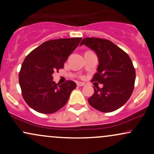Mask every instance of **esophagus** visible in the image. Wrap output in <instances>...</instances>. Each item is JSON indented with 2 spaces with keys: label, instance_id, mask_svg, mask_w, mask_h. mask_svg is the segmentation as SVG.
<instances>
[{
  "label": "esophagus",
  "instance_id": "esophagus-1",
  "mask_svg": "<svg viewBox=\"0 0 154 154\" xmlns=\"http://www.w3.org/2000/svg\"><path fill=\"white\" fill-rule=\"evenodd\" d=\"M77 85L79 86V87H82V86H84L85 85V83L84 82H77Z\"/></svg>",
  "mask_w": 154,
  "mask_h": 154
}]
</instances>
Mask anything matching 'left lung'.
Returning <instances> with one entry per match:
<instances>
[{
  "mask_svg": "<svg viewBox=\"0 0 154 154\" xmlns=\"http://www.w3.org/2000/svg\"><path fill=\"white\" fill-rule=\"evenodd\" d=\"M94 51L98 59L97 72L92 81L103 84L94 88V93L88 98L90 105L101 112H112L119 109L131 96L135 81V70L125 51L110 40L85 38L80 45Z\"/></svg>",
  "mask_w": 154,
  "mask_h": 154,
  "instance_id": "8db88e82",
  "label": "left lung"
}]
</instances>
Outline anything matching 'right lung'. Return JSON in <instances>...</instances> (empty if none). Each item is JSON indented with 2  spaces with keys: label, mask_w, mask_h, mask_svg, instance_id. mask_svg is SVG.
<instances>
[{
  "label": "right lung",
  "mask_w": 154,
  "mask_h": 154,
  "mask_svg": "<svg viewBox=\"0 0 154 154\" xmlns=\"http://www.w3.org/2000/svg\"><path fill=\"white\" fill-rule=\"evenodd\" d=\"M81 40H51L28 54L21 67L19 82L23 98L29 107L42 114H52L66 103L77 85L71 80L56 84L52 75L63 68L65 61Z\"/></svg>",
  "instance_id": "add662e5"
}]
</instances>
